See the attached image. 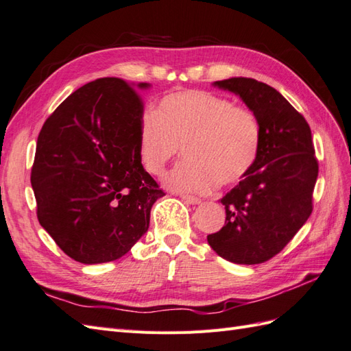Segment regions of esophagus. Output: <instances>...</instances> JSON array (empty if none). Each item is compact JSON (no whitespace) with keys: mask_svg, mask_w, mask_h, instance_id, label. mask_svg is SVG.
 I'll return each instance as SVG.
<instances>
[{"mask_svg":"<svg viewBox=\"0 0 351 351\" xmlns=\"http://www.w3.org/2000/svg\"><path fill=\"white\" fill-rule=\"evenodd\" d=\"M181 199L188 203V204H200L202 200L199 199V197H194V195H188V194H182Z\"/></svg>","mask_w":351,"mask_h":351,"instance_id":"1","label":"esophagus"}]
</instances>
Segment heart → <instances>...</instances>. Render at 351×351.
Returning <instances> with one entry per match:
<instances>
[{
	"label": "heart",
	"mask_w": 351,
	"mask_h": 351,
	"mask_svg": "<svg viewBox=\"0 0 351 351\" xmlns=\"http://www.w3.org/2000/svg\"><path fill=\"white\" fill-rule=\"evenodd\" d=\"M261 130L256 117L226 97L203 90L165 96L139 128L138 157L152 176L165 173L182 149L185 161L166 178L179 193L206 194L246 176L258 158Z\"/></svg>",
	"instance_id": "heart-1"
}]
</instances>
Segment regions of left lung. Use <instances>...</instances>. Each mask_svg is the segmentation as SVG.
<instances>
[{
  "mask_svg": "<svg viewBox=\"0 0 351 351\" xmlns=\"http://www.w3.org/2000/svg\"><path fill=\"white\" fill-rule=\"evenodd\" d=\"M213 87L239 96L261 130L258 158L247 175L219 200L226 226L208 243L230 263L268 261L289 243L313 210L319 166L308 123L286 99L254 78H228Z\"/></svg>",
  "mask_w": 351,
  "mask_h": 351,
  "instance_id": "obj_1",
  "label": "left lung"
}]
</instances>
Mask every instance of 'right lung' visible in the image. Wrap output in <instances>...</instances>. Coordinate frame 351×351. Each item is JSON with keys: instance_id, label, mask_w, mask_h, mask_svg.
<instances>
[{"instance_id": "1", "label": "right lung", "mask_w": 351, "mask_h": 351, "mask_svg": "<svg viewBox=\"0 0 351 351\" xmlns=\"http://www.w3.org/2000/svg\"><path fill=\"white\" fill-rule=\"evenodd\" d=\"M149 83L99 78L69 95L38 134L31 184L37 217L82 264L115 261L149 227L165 195L142 167L138 136Z\"/></svg>"}]
</instances>
